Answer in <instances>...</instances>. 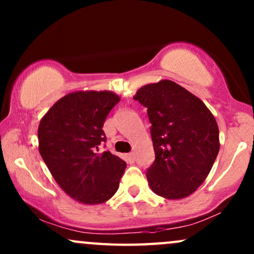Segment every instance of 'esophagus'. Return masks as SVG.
Masks as SVG:
<instances>
[{
  "mask_svg": "<svg viewBox=\"0 0 254 254\" xmlns=\"http://www.w3.org/2000/svg\"><path fill=\"white\" fill-rule=\"evenodd\" d=\"M127 161L130 162V164H133V162H135V154H133V153L127 154Z\"/></svg>",
  "mask_w": 254,
  "mask_h": 254,
  "instance_id": "34e87169",
  "label": "esophagus"
}]
</instances>
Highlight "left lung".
<instances>
[{"label":"left lung","instance_id":"left-lung-1","mask_svg":"<svg viewBox=\"0 0 254 254\" xmlns=\"http://www.w3.org/2000/svg\"><path fill=\"white\" fill-rule=\"evenodd\" d=\"M133 99L147 107L151 124L150 189L167 199L188 197L208 177L220 150L215 117L200 99L170 80L141 87Z\"/></svg>","mask_w":254,"mask_h":254}]
</instances>
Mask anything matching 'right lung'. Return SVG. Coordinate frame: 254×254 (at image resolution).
<instances>
[{
	"label": "right lung",
	"instance_id": "1",
	"mask_svg": "<svg viewBox=\"0 0 254 254\" xmlns=\"http://www.w3.org/2000/svg\"><path fill=\"white\" fill-rule=\"evenodd\" d=\"M112 92H75L48 111L39 124V153L65 193L84 204L110 199L118 190L127 164L109 150L103 127L119 103Z\"/></svg>",
	"mask_w": 254,
	"mask_h": 254
}]
</instances>
